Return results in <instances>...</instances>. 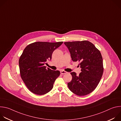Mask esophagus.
Listing matches in <instances>:
<instances>
[{
    "mask_svg": "<svg viewBox=\"0 0 121 121\" xmlns=\"http://www.w3.org/2000/svg\"><path fill=\"white\" fill-rule=\"evenodd\" d=\"M61 73L62 74H67V72H66V71H64V70H61Z\"/></svg>",
    "mask_w": 121,
    "mask_h": 121,
    "instance_id": "1",
    "label": "esophagus"
}]
</instances>
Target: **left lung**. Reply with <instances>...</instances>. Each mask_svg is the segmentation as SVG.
Listing matches in <instances>:
<instances>
[{"label": "left lung", "instance_id": "left-lung-1", "mask_svg": "<svg viewBox=\"0 0 121 121\" xmlns=\"http://www.w3.org/2000/svg\"><path fill=\"white\" fill-rule=\"evenodd\" d=\"M72 60L79 62L81 72L77 75L70 73L72 80L67 83L71 91L78 96H85L97 87L103 72V60L100 51L88 41L65 42Z\"/></svg>", "mask_w": 121, "mask_h": 121}]
</instances>
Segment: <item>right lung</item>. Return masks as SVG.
Segmentation results:
<instances>
[{"mask_svg":"<svg viewBox=\"0 0 121 121\" xmlns=\"http://www.w3.org/2000/svg\"><path fill=\"white\" fill-rule=\"evenodd\" d=\"M63 43L37 42L24 49L19 61L20 74L26 87L33 93L42 95L53 89L60 72L46 68L44 65L47 60L52 59L54 50Z\"/></svg>","mask_w":121,"mask_h":121,"instance_id":"add662e5","label":"right lung"}]
</instances>
